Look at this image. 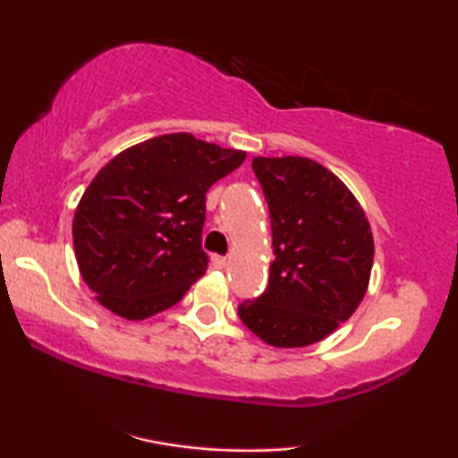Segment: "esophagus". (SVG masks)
<instances>
[{"instance_id": "34e87169", "label": "esophagus", "mask_w": 458, "mask_h": 458, "mask_svg": "<svg viewBox=\"0 0 458 458\" xmlns=\"http://www.w3.org/2000/svg\"><path fill=\"white\" fill-rule=\"evenodd\" d=\"M212 265L218 267V268H225L229 265V259H227V256H212Z\"/></svg>"}]
</instances>
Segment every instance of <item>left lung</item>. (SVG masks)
Returning a JSON list of instances; mask_svg holds the SVG:
<instances>
[{"label":"left lung","mask_w":458,"mask_h":458,"mask_svg":"<svg viewBox=\"0 0 458 458\" xmlns=\"http://www.w3.org/2000/svg\"><path fill=\"white\" fill-rule=\"evenodd\" d=\"M271 212L268 287L242 302V323L273 348L334 334L365 298L373 268L369 218L346 183L304 156L252 160Z\"/></svg>","instance_id":"1"}]
</instances>
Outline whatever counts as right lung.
<instances>
[{"mask_svg":"<svg viewBox=\"0 0 458 458\" xmlns=\"http://www.w3.org/2000/svg\"><path fill=\"white\" fill-rule=\"evenodd\" d=\"M246 160L191 133L114 156L79 199L72 243L81 277L106 310L143 321L171 309L208 268L206 191Z\"/></svg>","mask_w":458,"mask_h":458,"instance_id":"right-lung-1","label":"right lung"}]
</instances>
